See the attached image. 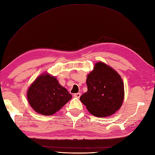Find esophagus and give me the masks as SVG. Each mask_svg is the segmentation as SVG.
Here are the masks:
<instances>
[{"label":"esophagus","instance_id":"esophagus-1","mask_svg":"<svg viewBox=\"0 0 155 155\" xmlns=\"http://www.w3.org/2000/svg\"><path fill=\"white\" fill-rule=\"evenodd\" d=\"M74 96L76 98H80V96H81V94H80V93H77V94H74Z\"/></svg>","mask_w":155,"mask_h":155}]
</instances>
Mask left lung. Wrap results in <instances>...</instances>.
Wrapping results in <instances>:
<instances>
[{
  "mask_svg": "<svg viewBox=\"0 0 155 155\" xmlns=\"http://www.w3.org/2000/svg\"><path fill=\"white\" fill-rule=\"evenodd\" d=\"M87 91L80 100L89 113L98 117L113 115L121 107L124 99V84L120 75L101 62L95 64L87 75Z\"/></svg>",
  "mask_w": 155,
  "mask_h": 155,
  "instance_id": "obj_1",
  "label": "left lung"
}]
</instances>
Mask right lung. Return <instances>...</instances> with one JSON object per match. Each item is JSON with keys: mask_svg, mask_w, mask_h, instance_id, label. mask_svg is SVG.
<instances>
[{"mask_svg": "<svg viewBox=\"0 0 155 155\" xmlns=\"http://www.w3.org/2000/svg\"><path fill=\"white\" fill-rule=\"evenodd\" d=\"M71 97L57 79L48 74L37 78L27 92L28 103L34 111L48 116L59 111Z\"/></svg>", "mask_w": 155, "mask_h": 155, "instance_id": "obj_1", "label": "right lung"}]
</instances>
